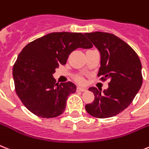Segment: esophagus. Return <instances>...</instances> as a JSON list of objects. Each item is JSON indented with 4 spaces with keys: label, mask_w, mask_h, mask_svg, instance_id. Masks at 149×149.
<instances>
[{
    "label": "esophagus",
    "mask_w": 149,
    "mask_h": 149,
    "mask_svg": "<svg viewBox=\"0 0 149 149\" xmlns=\"http://www.w3.org/2000/svg\"><path fill=\"white\" fill-rule=\"evenodd\" d=\"M87 89L86 88H83V87H78L77 88V91H80V92H85L86 91Z\"/></svg>",
    "instance_id": "esophagus-1"
}]
</instances>
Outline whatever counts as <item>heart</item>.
Masks as SVG:
<instances>
[{
	"label": "heart",
	"instance_id": "b5f03b06",
	"mask_svg": "<svg viewBox=\"0 0 149 149\" xmlns=\"http://www.w3.org/2000/svg\"><path fill=\"white\" fill-rule=\"evenodd\" d=\"M78 81H79V83H83V79H82V78H79L78 79Z\"/></svg>",
	"mask_w": 149,
	"mask_h": 149
}]
</instances>
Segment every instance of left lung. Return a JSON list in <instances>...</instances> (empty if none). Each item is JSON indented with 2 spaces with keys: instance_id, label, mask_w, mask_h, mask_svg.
Masks as SVG:
<instances>
[{
  "instance_id": "left-lung-1",
  "label": "left lung",
  "mask_w": 149,
  "mask_h": 149,
  "mask_svg": "<svg viewBox=\"0 0 149 149\" xmlns=\"http://www.w3.org/2000/svg\"><path fill=\"white\" fill-rule=\"evenodd\" d=\"M85 35L100 53L98 77H102L101 80L109 79L108 89L103 92L95 87L89 88L95 99L86 105V110L95 118L115 116L132 103L141 88V61L135 50L114 34L94 32Z\"/></svg>"
}]
</instances>
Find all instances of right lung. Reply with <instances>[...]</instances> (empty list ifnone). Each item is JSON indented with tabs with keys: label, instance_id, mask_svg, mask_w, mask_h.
I'll use <instances>...</instances> for the list:
<instances>
[{
	"label": "right lung",
	"instance_id": "right-lung-1",
	"mask_svg": "<svg viewBox=\"0 0 149 149\" xmlns=\"http://www.w3.org/2000/svg\"><path fill=\"white\" fill-rule=\"evenodd\" d=\"M91 47L84 34L70 32L51 33L25 46L13 67L16 93L24 106L42 118L62 114L77 86L71 82L56 83L53 74L73 50Z\"/></svg>",
	"mask_w": 149,
	"mask_h": 149
}]
</instances>
